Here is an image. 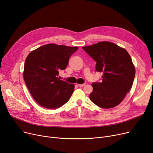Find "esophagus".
Here are the masks:
<instances>
[{"label": "esophagus", "instance_id": "34e87169", "mask_svg": "<svg viewBox=\"0 0 153 153\" xmlns=\"http://www.w3.org/2000/svg\"><path fill=\"white\" fill-rule=\"evenodd\" d=\"M85 85V84H77V85H78L79 87H84Z\"/></svg>", "mask_w": 153, "mask_h": 153}]
</instances>
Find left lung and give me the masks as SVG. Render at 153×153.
Returning a JSON list of instances; mask_svg holds the SVG:
<instances>
[{"label":"left lung","mask_w":153,"mask_h":153,"mask_svg":"<svg viewBox=\"0 0 153 153\" xmlns=\"http://www.w3.org/2000/svg\"><path fill=\"white\" fill-rule=\"evenodd\" d=\"M82 49L96 62L95 70L102 72V81L92 84L90 99L103 108L122 102L132 87L135 68L128 53L115 43L102 42Z\"/></svg>","instance_id":"8db88e82"}]
</instances>
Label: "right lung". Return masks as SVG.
Instances as JSON below:
<instances>
[{"instance_id": "right-lung-1", "label": "right lung", "mask_w": 153, "mask_h": 153, "mask_svg": "<svg viewBox=\"0 0 153 153\" xmlns=\"http://www.w3.org/2000/svg\"><path fill=\"white\" fill-rule=\"evenodd\" d=\"M77 50V47L48 44L28 55L24 66V81L40 105L57 108L69 100L74 85L61 81L58 75L61 70L66 68L71 56Z\"/></svg>"}]
</instances>
